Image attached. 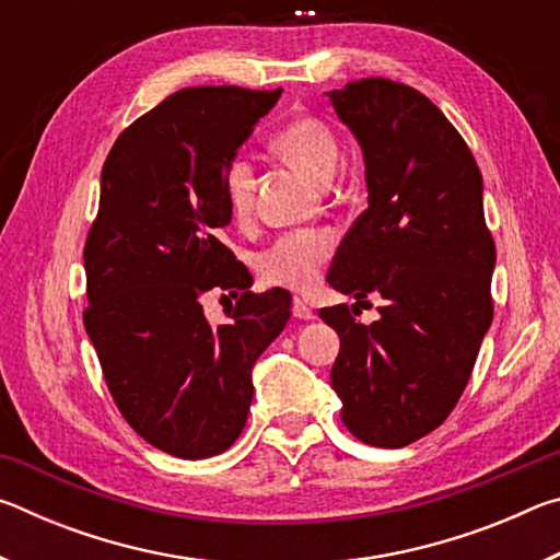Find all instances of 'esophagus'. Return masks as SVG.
Masks as SVG:
<instances>
[{
    "label": "esophagus",
    "instance_id": "esophagus-1",
    "mask_svg": "<svg viewBox=\"0 0 560 560\" xmlns=\"http://www.w3.org/2000/svg\"><path fill=\"white\" fill-rule=\"evenodd\" d=\"M291 314H293V318H299V320H311V318L316 316L314 308H311L308 303L303 301V299H299V296L293 299V303H291Z\"/></svg>",
    "mask_w": 560,
    "mask_h": 560
}]
</instances>
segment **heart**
I'll use <instances>...</instances> for the list:
<instances>
[{"label":"heart","mask_w":560,"mask_h":560,"mask_svg":"<svg viewBox=\"0 0 560 560\" xmlns=\"http://www.w3.org/2000/svg\"><path fill=\"white\" fill-rule=\"evenodd\" d=\"M279 153L316 183H328L336 175L340 148L324 120L299 116L273 138ZM224 195L234 217H246L254 207V167L249 158L236 155L224 167ZM336 236L326 230H299L279 236L257 259L261 279L271 287L306 291L314 287L324 264L330 259Z\"/></svg>","instance_id":"obj_1"}]
</instances>
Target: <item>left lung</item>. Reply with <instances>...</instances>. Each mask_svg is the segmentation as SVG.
Listing matches in <instances>:
<instances>
[{
  "mask_svg": "<svg viewBox=\"0 0 560 560\" xmlns=\"http://www.w3.org/2000/svg\"><path fill=\"white\" fill-rule=\"evenodd\" d=\"M365 160L368 210L340 242L328 283L353 296L320 318L340 338L330 385L360 442L397 450L447 420L494 318L497 249L471 150L405 83L363 79L326 93ZM386 299L371 327L349 314Z\"/></svg>",
  "mask_w": 560,
  "mask_h": 560,
  "instance_id": "1",
  "label": "left lung"
}]
</instances>
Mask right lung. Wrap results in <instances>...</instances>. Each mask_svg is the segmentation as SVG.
<instances>
[{"label":"right lung","instance_id":"obj_1","mask_svg":"<svg viewBox=\"0 0 560 560\" xmlns=\"http://www.w3.org/2000/svg\"><path fill=\"white\" fill-rule=\"evenodd\" d=\"M281 89H183L120 132L103 163L83 267V324L120 415L179 459L230 450L249 415L252 368L291 316L283 289L252 293L222 244L224 167ZM245 293L212 327L199 299Z\"/></svg>","mask_w":560,"mask_h":560}]
</instances>
